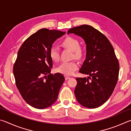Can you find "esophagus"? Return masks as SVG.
I'll list each match as a JSON object with an SVG mask.
<instances>
[{
	"label": "esophagus",
	"mask_w": 131,
	"mask_h": 131,
	"mask_svg": "<svg viewBox=\"0 0 131 131\" xmlns=\"http://www.w3.org/2000/svg\"><path fill=\"white\" fill-rule=\"evenodd\" d=\"M65 79H66V80H67V79H70L71 78V77H68V76H67V75H65Z\"/></svg>",
	"instance_id": "obj_1"
}]
</instances>
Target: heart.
I'll list each match as a JSON object with an SVG mask.
<instances>
[{
	"label": "heart",
	"mask_w": 131,
	"mask_h": 131,
	"mask_svg": "<svg viewBox=\"0 0 131 131\" xmlns=\"http://www.w3.org/2000/svg\"><path fill=\"white\" fill-rule=\"evenodd\" d=\"M62 44L68 49L74 52V56L76 59H80L83 56L84 51L79 47V41L73 37H67L64 40ZM49 55L53 61H58L60 58L59 50L57 46L53 45L50 48ZM78 68V65L75 61H64L57 68L56 71L66 75H72Z\"/></svg>",
	"instance_id": "b5f03b06"
}]
</instances>
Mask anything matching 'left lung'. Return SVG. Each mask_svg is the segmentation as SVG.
Masks as SVG:
<instances>
[{"instance_id": "left-lung-1", "label": "left lung", "mask_w": 131, "mask_h": 131, "mask_svg": "<svg viewBox=\"0 0 131 131\" xmlns=\"http://www.w3.org/2000/svg\"><path fill=\"white\" fill-rule=\"evenodd\" d=\"M70 33L81 37L86 45V59L79 72L89 77L76 78L75 97L83 106L96 108L109 99L115 88L118 60L108 39L93 27L83 25L69 29Z\"/></svg>"}]
</instances>
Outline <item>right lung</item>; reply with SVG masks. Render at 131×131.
Instances as JSON below:
<instances>
[{
	"mask_svg": "<svg viewBox=\"0 0 131 131\" xmlns=\"http://www.w3.org/2000/svg\"><path fill=\"white\" fill-rule=\"evenodd\" d=\"M65 33L40 29L18 50L13 68L16 85L24 100L34 108L45 109L53 104L65 80L60 73L50 74L53 63L49 55L53 43Z\"/></svg>",
	"mask_w": 131,
	"mask_h": 131,
	"instance_id": "obj_1",
	"label": "right lung"
}]
</instances>
